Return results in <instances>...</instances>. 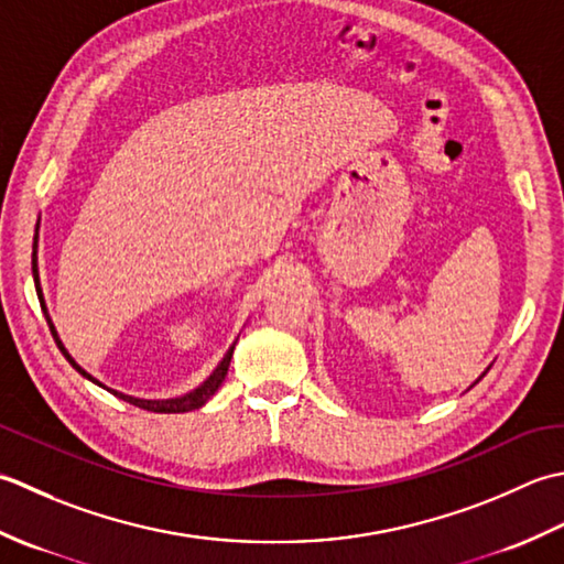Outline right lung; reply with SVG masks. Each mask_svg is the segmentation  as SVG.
<instances>
[{"label":"right lung","instance_id":"obj_1","mask_svg":"<svg viewBox=\"0 0 564 564\" xmlns=\"http://www.w3.org/2000/svg\"><path fill=\"white\" fill-rule=\"evenodd\" d=\"M36 238H39V228H36ZM36 243L39 240H33V258H31V268H33V282H36V294H39V302H41V308H43V314H45V321H48V326H51V333H53V338H55V343H57V348L63 350V355L67 358V362H70L75 370L83 375V377H87L89 382H95V384H99V387H105L107 392H111L113 397H119V399H123V401H129V404H133V406H138V409H145V411H155V413H185V411H194V409H199V406H204L206 401H209L214 394H216V389L221 387V382L226 379V372H228V365H231V358H234V348H236V343L231 348H228V352L224 355V360L216 365V370L204 379V382L197 387V389H192L189 394H185V397H175V399H138V397H131V394H121V392H117V389H109L107 384H101L99 379H95L91 377L89 372H85L83 367H79L75 360H73V355L65 350V346H63V340L57 338V330H55V326H53V321H51V316H48V312H45V302H43V290H41V282H39V258H36Z\"/></svg>","mask_w":564,"mask_h":564}]
</instances>
